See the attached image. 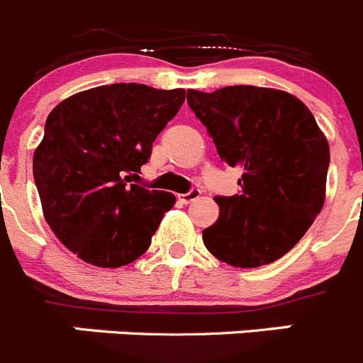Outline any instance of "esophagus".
I'll list each match as a JSON object with an SVG mask.
<instances>
[{"mask_svg":"<svg viewBox=\"0 0 363 363\" xmlns=\"http://www.w3.org/2000/svg\"><path fill=\"white\" fill-rule=\"evenodd\" d=\"M199 197H201V189H191V191L182 193V195H177L179 202H182V204H189V202L197 201Z\"/></svg>","mask_w":363,"mask_h":363,"instance_id":"obj_1","label":"esophagus"}]
</instances>
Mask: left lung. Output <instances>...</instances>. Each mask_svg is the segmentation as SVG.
<instances>
[{
    "instance_id": "obj_1",
    "label": "left lung",
    "mask_w": 363,
    "mask_h": 363,
    "mask_svg": "<svg viewBox=\"0 0 363 363\" xmlns=\"http://www.w3.org/2000/svg\"><path fill=\"white\" fill-rule=\"evenodd\" d=\"M220 159L243 172L240 195L215 197L218 220L202 231L209 252L240 269L269 265L297 245L326 199L330 145L306 105L286 91L188 89Z\"/></svg>"
}]
</instances>
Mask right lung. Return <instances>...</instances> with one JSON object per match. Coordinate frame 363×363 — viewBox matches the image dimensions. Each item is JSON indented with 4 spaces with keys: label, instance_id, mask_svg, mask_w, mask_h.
<instances>
[{
    "label": "right lung",
    "instance_id": "1",
    "mask_svg": "<svg viewBox=\"0 0 363 363\" xmlns=\"http://www.w3.org/2000/svg\"><path fill=\"white\" fill-rule=\"evenodd\" d=\"M184 98V89L111 84L73 94L50 113L33 179L44 220L77 258L118 269L147 252L175 197L128 182Z\"/></svg>",
    "mask_w": 363,
    "mask_h": 363
}]
</instances>
